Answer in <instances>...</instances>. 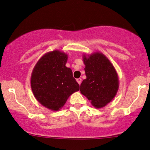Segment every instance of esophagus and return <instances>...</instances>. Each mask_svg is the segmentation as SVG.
I'll use <instances>...</instances> for the list:
<instances>
[{"label":"esophagus","mask_w":150,"mask_h":150,"mask_svg":"<svg viewBox=\"0 0 150 150\" xmlns=\"http://www.w3.org/2000/svg\"><path fill=\"white\" fill-rule=\"evenodd\" d=\"M76 80H77V83L80 85V84H81V78H78V79H77Z\"/></svg>","instance_id":"obj_1"}]
</instances>
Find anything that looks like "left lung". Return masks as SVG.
I'll return each mask as SVG.
<instances>
[{
    "label": "left lung",
    "mask_w": 150,
    "mask_h": 150,
    "mask_svg": "<svg viewBox=\"0 0 150 150\" xmlns=\"http://www.w3.org/2000/svg\"><path fill=\"white\" fill-rule=\"evenodd\" d=\"M86 79L80 86V92L96 108L110 103L119 89V79L115 69L103 53L83 55Z\"/></svg>",
    "instance_id": "left-lung-1"
}]
</instances>
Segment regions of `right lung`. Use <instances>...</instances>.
Returning a JSON list of instances; mask_svg holds the SVG:
<instances>
[{
	"label": "right lung",
	"instance_id": "add662e5",
	"mask_svg": "<svg viewBox=\"0 0 150 150\" xmlns=\"http://www.w3.org/2000/svg\"><path fill=\"white\" fill-rule=\"evenodd\" d=\"M68 55L60 50L47 52L34 67L30 85L35 98L46 108L58 111L71 94L79 90L72 70L66 67Z\"/></svg>",
	"mask_w": 150,
	"mask_h": 150
}]
</instances>
